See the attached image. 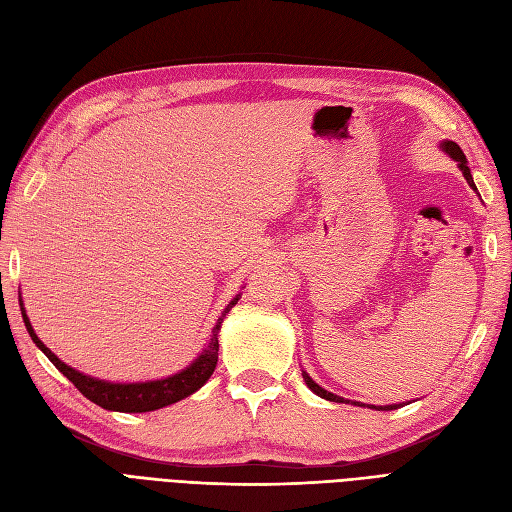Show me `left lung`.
<instances>
[{"label": "left lung", "instance_id": "8db88e82", "mask_svg": "<svg viewBox=\"0 0 512 512\" xmlns=\"http://www.w3.org/2000/svg\"><path fill=\"white\" fill-rule=\"evenodd\" d=\"M442 151H446L448 156H451L455 162H459V168H461V173H463V177H466V181L470 183V188L472 190H476V185H474V179H472V173H470V168H468V160H466V156H463V151H461V147L457 145V143H453V141H442ZM303 380H305V384L309 386V389H312L318 397H322V399H329V401H337V404H350V399H344V397H339V395H333V393H329V391H324L320 384H316L312 378H309V374L307 371H303ZM354 406H363L365 408V404H361V401H352ZM367 408H374V410H397V408H401V404H391V406H367Z\"/></svg>", "mask_w": 512, "mask_h": 512}]
</instances>
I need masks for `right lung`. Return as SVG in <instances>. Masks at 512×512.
Returning <instances> with one entry per match:
<instances>
[{
    "instance_id": "add662e5",
    "label": "right lung",
    "mask_w": 512,
    "mask_h": 512,
    "mask_svg": "<svg viewBox=\"0 0 512 512\" xmlns=\"http://www.w3.org/2000/svg\"><path fill=\"white\" fill-rule=\"evenodd\" d=\"M237 301H239V294L226 305L222 316L218 318V322H215V327L211 331V342L203 352H200V356L194 363L181 369L175 376H168L162 380H149V382H106V380L81 374V371H76L64 361H59L57 356L42 344V339H38L32 322H29L25 314L23 301H21V314H23L27 333L34 339V344L89 401H94L96 406L104 410H115V412H151L190 397L211 378L215 365H218V350H220L218 333L222 327V320L230 312V307L237 305Z\"/></svg>"
}]
</instances>
